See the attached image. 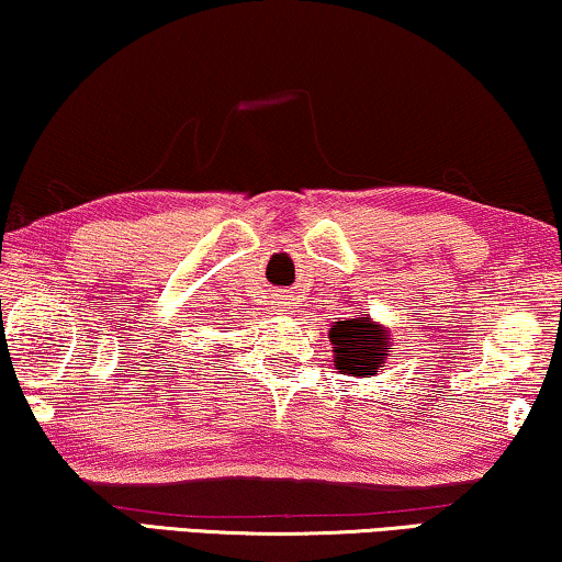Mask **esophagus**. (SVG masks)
Returning <instances> with one entry per match:
<instances>
[{
  "label": "esophagus",
  "mask_w": 562,
  "mask_h": 562,
  "mask_svg": "<svg viewBox=\"0 0 562 562\" xmlns=\"http://www.w3.org/2000/svg\"><path fill=\"white\" fill-rule=\"evenodd\" d=\"M291 304H294V301L283 296V299H276V301H273V308H276V312H279V314H289L291 308H294Z\"/></svg>",
  "instance_id": "34e87169"
}]
</instances>
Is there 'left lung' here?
<instances>
[{
  "label": "left lung",
  "mask_w": 562,
  "mask_h": 562,
  "mask_svg": "<svg viewBox=\"0 0 562 562\" xmlns=\"http://www.w3.org/2000/svg\"><path fill=\"white\" fill-rule=\"evenodd\" d=\"M331 352H335V368L341 375L368 378L378 375L385 368L387 352L393 349L387 327L372 322L370 314L360 312L355 319L335 322L329 329Z\"/></svg>",
  "instance_id": "8db88e82"
}]
</instances>
